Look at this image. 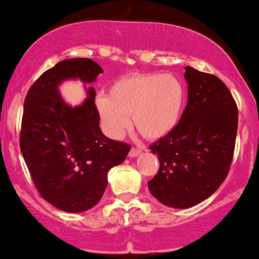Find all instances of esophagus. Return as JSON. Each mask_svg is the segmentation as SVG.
Masks as SVG:
<instances>
[{"mask_svg":"<svg viewBox=\"0 0 259 259\" xmlns=\"http://www.w3.org/2000/svg\"><path fill=\"white\" fill-rule=\"evenodd\" d=\"M141 149L140 148H138V147H133L132 149H130V152H129V155L130 157H138V155L141 153Z\"/></svg>","mask_w":259,"mask_h":259,"instance_id":"obj_1","label":"esophagus"}]
</instances>
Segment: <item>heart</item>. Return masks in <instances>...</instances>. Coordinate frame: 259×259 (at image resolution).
Instances as JSON below:
<instances>
[{
  "instance_id": "b5f03b06",
  "label": "heart",
  "mask_w": 259,
  "mask_h": 259,
  "mask_svg": "<svg viewBox=\"0 0 259 259\" xmlns=\"http://www.w3.org/2000/svg\"><path fill=\"white\" fill-rule=\"evenodd\" d=\"M186 92L174 74L133 73L112 84L108 98L99 96L96 107L105 129L119 138L130 125L147 139H160L175 129L185 106Z\"/></svg>"
}]
</instances>
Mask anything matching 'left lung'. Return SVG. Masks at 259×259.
<instances>
[{"mask_svg":"<svg viewBox=\"0 0 259 259\" xmlns=\"http://www.w3.org/2000/svg\"><path fill=\"white\" fill-rule=\"evenodd\" d=\"M188 100L175 129L149 146L159 170L149 192L164 205L187 208L213 194L234 155L238 106L214 74L187 66Z\"/></svg>","mask_w":259,"mask_h":259,"instance_id":"1","label":"left lung"}]
</instances>
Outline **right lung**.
<instances>
[{
  "mask_svg": "<svg viewBox=\"0 0 259 259\" xmlns=\"http://www.w3.org/2000/svg\"><path fill=\"white\" fill-rule=\"evenodd\" d=\"M102 68L88 58L58 62L27 92L20 129V151L39 195L66 212L98 204L107 172L126 158L132 146L108 139L100 130L95 90L83 105L70 107L58 85L68 78L94 82Z\"/></svg>",
  "mask_w": 259,
  "mask_h": 259,
  "instance_id": "add662e5",
  "label": "right lung"
}]
</instances>
